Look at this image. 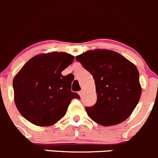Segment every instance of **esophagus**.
I'll return each instance as SVG.
<instances>
[{
	"mask_svg": "<svg viewBox=\"0 0 158 158\" xmlns=\"http://www.w3.org/2000/svg\"><path fill=\"white\" fill-rule=\"evenodd\" d=\"M78 94H79V95L80 96V97H82V90L79 91V92H78Z\"/></svg>",
	"mask_w": 158,
	"mask_h": 158,
	"instance_id": "esophagus-1",
	"label": "esophagus"
}]
</instances>
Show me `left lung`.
<instances>
[{"label":"left lung","mask_w":158,"mask_h":158,"mask_svg":"<svg viewBox=\"0 0 158 158\" xmlns=\"http://www.w3.org/2000/svg\"><path fill=\"white\" fill-rule=\"evenodd\" d=\"M76 59L95 82L97 102L92 107H86L88 116L104 126L127 119L141 95L139 72L135 64L108 50L89 51Z\"/></svg>","instance_id":"1"}]
</instances>
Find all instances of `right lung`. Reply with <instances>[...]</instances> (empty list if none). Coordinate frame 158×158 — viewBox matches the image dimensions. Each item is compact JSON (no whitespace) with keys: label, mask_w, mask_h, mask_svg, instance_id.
<instances>
[{"label":"right lung","mask_w":158,"mask_h":158,"mask_svg":"<svg viewBox=\"0 0 158 158\" xmlns=\"http://www.w3.org/2000/svg\"><path fill=\"white\" fill-rule=\"evenodd\" d=\"M73 60L63 52L39 54L19 71L13 80L15 102L26 120L39 126H51L65 115L72 99H80L72 92L74 76L61 75Z\"/></svg>","instance_id":"add662e5"}]
</instances>
